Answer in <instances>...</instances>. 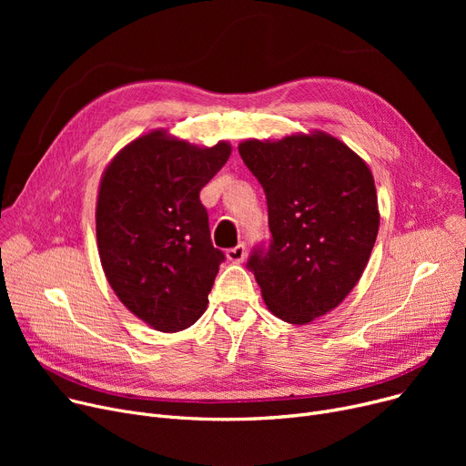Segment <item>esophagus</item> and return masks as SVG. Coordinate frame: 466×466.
<instances>
[{
    "label": "esophagus",
    "mask_w": 466,
    "mask_h": 466,
    "mask_svg": "<svg viewBox=\"0 0 466 466\" xmlns=\"http://www.w3.org/2000/svg\"><path fill=\"white\" fill-rule=\"evenodd\" d=\"M227 257H228V260H230V262L239 264V262L246 260V257H248V249H246V246H243V243H239V246H236V248H232V249H228V251H227Z\"/></svg>",
    "instance_id": "34e87169"
}]
</instances>
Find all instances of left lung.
Masks as SVG:
<instances>
[{
    "label": "left lung",
    "instance_id": "obj_1",
    "mask_svg": "<svg viewBox=\"0 0 466 466\" xmlns=\"http://www.w3.org/2000/svg\"><path fill=\"white\" fill-rule=\"evenodd\" d=\"M238 151L266 194L272 234L246 266L268 309L306 325L350 295L370 258L380 227L374 177L327 134L251 139Z\"/></svg>",
    "mask_w": 466,
    "mask_h": 466
}]
</instances>
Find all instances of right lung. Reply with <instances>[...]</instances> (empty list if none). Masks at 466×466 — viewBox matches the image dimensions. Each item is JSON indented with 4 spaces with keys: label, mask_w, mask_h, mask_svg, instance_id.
I'll list each match as a JSON object with an SVG mask.
<instances>
[{
    "label": "right lung",
    "mask_w": 466,
    "mask_h": 466,
    "mask_svg": "<svg viewBox=\"0 0 466 466\" xmlns=\"http://www.w3.org/2000/svg\"><path fill=\"white\" fill-rule=\"evenodd\" d=\"M230 145L198 149L153 132L106 169L96 208L97 251L115 295L162 332L183 330L208 308L225 253L213 248L200 190Z\"/></svg>",
    "instance_id": "add662e5"
}]
</instances>
